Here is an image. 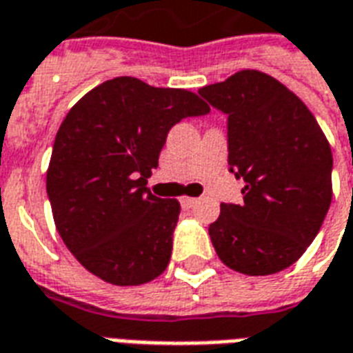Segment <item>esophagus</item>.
Segmentation results:
<instances>
[{
  "instance_id": "obj_1",
  "label": "esophagus",
  "mask_w": 353,
  "mask_h": 353,
  "mask_svg": "<svg viewBox=\"0 0 353 353\" xmlns=\"http://www.w3.org/2000/svg\"><path fill=\"white\" fill-rule=\"evenodd\" d=\"M179 202H181V205H183V208H192V205H194V203H196L198 200H196V198L183 196V198H181V200H179Z\"/></svg>"
}]
</instances>
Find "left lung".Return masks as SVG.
I'll list each match as a JSON object with an SVG mask.
<instances>
[{"mask_svg":"<svg viewBox=\"0 0 353 353\" xmlns=\"http://www.w3.org/2000/svg\"><path fill=\"white\" fill-rule=\"evenodd\" d=\"M198 93L228 116L230 172L243 203H221L211 243L230 270L273 275L297 262L331 205L333 155L301 99L260 70H239Z\"/></svg>","mask_w":353,"mask_h":353,"instance_id":"8db88e82","label":"left lung"}]
</instances>
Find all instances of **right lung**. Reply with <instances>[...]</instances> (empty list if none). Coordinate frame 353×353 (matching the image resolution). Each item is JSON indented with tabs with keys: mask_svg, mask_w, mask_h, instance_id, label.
Returning a JSON list of instances; mask_svg holds the SVG:
<instances>
[{
	"mask_svg": "<svg viewBox=\"0 0 353 353\" xmlns=\"http://www.w3.org/2000/svg\"><path fill=\"white\" fill-rule=\"evenodd\" d=\"M210 106L187 90L132 77L97 85L65 116L46 192L67 249L104 283L138 286L168 268L181 205L145 187L168 130Z\"/></svg>",
	"mask_w": 353,
	"mask_h": 353,
	"instance_id": "right-lung-1",
	"label": "right lung"
}]
</instances>
